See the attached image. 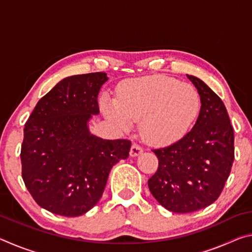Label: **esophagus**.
I'll return each instance as SVG.
<instances>
[{
  "mask_svg": "<svg viewBox=\"0 0 252 252\" xmlns=\"http://www.w3.org/2000/svg\"><path fill=\"white\" fill-rule=\"evenodd\" d=\"M143 152L142 148L139 147L138 144H132V147L130 149V156L131 157H138L139 155H141V153Z\"/></svg>",
  "mask_w": 252,
  "mask_h": 252,
  "instance_id": "34e87169",
  "label": "esophagus"
}]
</instances>
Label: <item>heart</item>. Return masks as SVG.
<instances>
[{
	"label": "heart",
	"instance_id": "b5f03b06",
	"mask_svg": "<svg viewBox=\"0 0 252 252\" xmlns=\"http://www.w3.org/2000/svg\"><path fill=\"white\" fill-rule=\"evenodd\" d=\"M201 99L197 89L163 75L129 80L119 88L118 100L103 97L104 116L119 130L140 122V134L153 147L178 142L193 125Z\"/></svg>",
	"mask_w": 252,
	"mask_h": 252
}]
</instances>
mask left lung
Here are the masks:
<instances>
[{"label": "left lung", "instance_id": "8db88e82", "mask_svg": "<svg viewBox=\"0 0 252 252\" xmlns=\"http://www.w3.org/2000/svg\"><path fill=\"white\" fill-rule=\"evenodd\" d=\"M187 76L201 99L198 120L178 142L153 150L159 168L148 181L157 201L177 213L198 211L215 202L234 159L233 129L223 102L202 80Z\"/></svg>", "mask_w": 252, "mask_h": 252}]
</instances>
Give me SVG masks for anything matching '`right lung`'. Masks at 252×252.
<instances>
[{"instance_id": "obj_1", "label": "right lung", "mask_w": 252, "mask_h": 252, "mask_svg": "<svg viewBox=\"0 0 252 252\" xmlns=\"http://www.w3.org/2000/svg\"><path fill=\"white\" fill-rule=\"evenodd\" d=\"M104 72L63 79L37 102L25 123L22 178L35 202L55 215L78 217L95 206L111 169L129 157L127 140L92 134Z\"/></svg>"}]
</instances>
